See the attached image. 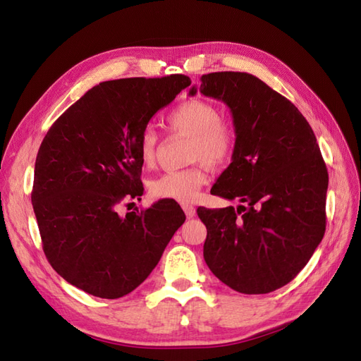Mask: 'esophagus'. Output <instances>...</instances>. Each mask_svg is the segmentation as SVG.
<instances>
[{
  "label": "esophagus",
  "mask_w": 361,
  "mask_h": 361,
  "mask_svg": "<svg viewBox=\"0 0 361 361\" xmlns=\"http://www.w3.org/2000/svg\"><path fill=\"white\" fill-rule=\"evenodd\" d=\"M182 209H183L185 215H187V218H194V216H195V207H194V206L183 203V204H182Z\"/></svg>",
  "instance_id": "34e87169"
}]
</instances>
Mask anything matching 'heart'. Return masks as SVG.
<instances>
[{
    "mask_svg": "<svg viewBox=\"0 0 361 361\" xmlns=\"http://www.w3.org/2000/svg\"><path fill=\"white\" fill-rule=\"evenodd\" d=\"M171 133L191 138L188 159L203 161L212 169L223 167L235 150L233 129L223 122L218 108L202 99H191L179 104L167 116ZM158 134L154 126H146L138 138L140 159L146 167L155 162ZM207 182L203 164L183 170H171L150 180L149 191L157 199L191 202Z\"/></svg>",
    "mask_w": 361,
    "mask_h": 361,
    "instance_id": "obj_1",
    "label": "heart"
}]
</instances>
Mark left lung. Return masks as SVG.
Returning a JSON list of instances; mask_svg holds the SVG:
<instances>
[{
  "label": "left lung",
  "mask_w": 361,
  "mask_h": 361,
  "mask_svg": "<svg viewBox=\"0 0 361 361\" xmlns=\"http://www.w3.org/2000/svg\"><path fill=\"white\" fill-rule=\"evenodd\" d=\"M197 92L233 117L232 162L211 194L238 207H199L206 265L241 293H268L297 277L325 233L329 171L307 120L290 101L245 72L203 75Z\"/></svg>",
  "instance_id": "1"
}]
</instances>
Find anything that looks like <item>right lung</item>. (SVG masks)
Masks as SVG:
<instances>
[{"label": "right lung", "mask_w": 361, "mask_h": 361, "mask_svg": "<svg viewBox=\"0 0 361 361\" xmlns=\"http://www.w3.org/2000/svg\"><path fill=\"white\" fill-rule=\"evenodd\" d=\"M191 84L185 75L105 81L71 105L43 138L31 203L42 245L64 280L116 300L143 283L185 214L174 202L118 215L143 195L138 138L152 116Z\"/></svg>", "instance_id": "right-lung-1"}]
</instances>
